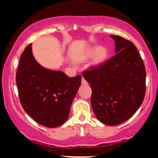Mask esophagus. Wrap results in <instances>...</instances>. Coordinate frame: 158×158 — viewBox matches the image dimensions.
Instances as JSON below:
<instances>
[{"label": "esophagus", "instance_id": "34e87169", "mask_svg": "<svg viewBox=\"0 0 158 158\" xmlns=\"http://www.w3.org/2000/svg\"><path fill=\"white\" fill-rule=\"evenodd\" d=\"M81 84L83 85H86L87 84V82H86V81H85L84 78H82V79H81Z\"/></svg>", "mask_w": 158, "mask_h": 158}]
</instances>
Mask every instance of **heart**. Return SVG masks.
I'll return each mask as SVG.
<instances>
[{
    "label": "heart",
    "instance_id": "1",
    "mask_svg": "<svg viewBox=\"0 0 158 158\" xmlns=\"http://www.w3.org/2000/svg\"><path fill=\"white\" fill-rule=\"evenodd\" d=\"M108 56V50L105 47L93 46L89 48L86 52L88 58L93 57V63L95 65H100L106 60Z\"/></svg>",
    "mask_w": 158,
    "mask_h": 158
}]
</instances>
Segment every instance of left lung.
<instances>
[{"mask_svg":"<svg viewBox=\"0 0 158 158\" xmlns=\"http://www.w3.org/2000/svg\"><path fill=\"white\" fill-rule=\"evenodd\" d=\"M116 55L82 75L92 89L91 106L102 123L114 126L132 117L142 104L146 93V69L132 42L118 35Z\"/></svg>","mask_w":158,"mask_h":158,"instance_id":"obj_1","label":"left lung"}]
</instances>
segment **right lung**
<instances>
[{"label":"right lung","instance_id":"obj_1","mask_svg":"<svg viewBox=\"0 0 158 158\" xmlns=\"http://www.w3.org/2000/svg\"><path fill=\"white\" fill-rule=\"evenodd\" d=\"M81 82V76L69 77L40 65L32 53V44L21 56L16 74L20 102L26 113L43 126L56 127L68 120Z\"/></svg>","mask_w":158,"mask_h":158}]
</instances>
